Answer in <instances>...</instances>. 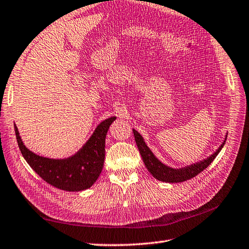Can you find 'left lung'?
<instances>
[{"label": "left lung", "mask_w": 249, "mask_h": 249, "mask_svg": "<svg viewBox=\"0 0 249 249\" xmlns=\"http://www.w3.org/2000/svg\"><path fill=\"white\" fill-rule=\"evenodd\" d=\"M133 133L135 137V142L137 148H139L141 156L142 158V161L145 163V166L147 167L148 171L150 173L154 178L163 181L168 182V183H178V182H183L186 180H190L194 178L198 174H200L203 169H206L210 164L213 162V160L217 157L219 151L222 150L224 147L227 136L225 137L224 142L220 145V147L217 149L216 152H214L212 156H210L208 159L203 160V161L198 162L196 164H192L190 166H186L184 168L175 169L166 166L163 163H161L159 160L154 157V154L151 152L150 149L147 147V145L143 142V139L142 135L133 129Z\"/></svg>", "instance_id": "1"}]
</instances>
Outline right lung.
Returning <instances> with one entry per match:
<instances>
[{
	"label": "right lung",
	"mask_w": 249,
	"mask_h": 249,
	"mask_svg": "<svg viewBox=\"0 0 249 249\" xmlns=\"http://www.w3.org/2000/svg\"><path fill=\"white\" fill-rule=\"evenodd\" d=\"M115 119L110 117L102 121L81 150L64 160L37 156L23 145L16 124L15 132L22 156L43 180L59 190L79 192L89 189L101 174L106 157V136Z\"/></svg>",
	"instance_id": "1"
}]
</instances>
